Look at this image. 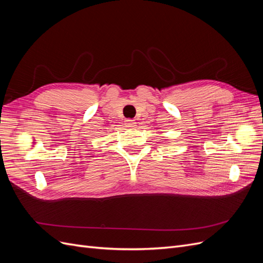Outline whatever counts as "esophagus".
<instances>
[{
	"mask_svg": "<svg viewBox=\"0 0 263 263\" xmlns=\"http://www.w3.org/2000/svg\"><path fill=\"white\" fill-rule=\"evenodd\" d=\"M125 126L128 127V128H134V127H136V122L134 119H126Z\"/></svg>",
	"mask_w": 263,
	"mask_h": 263,
	"instance_id": "obj_1",
	"label": "esophagus"
}]
</instances>
